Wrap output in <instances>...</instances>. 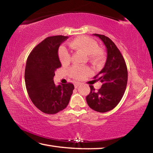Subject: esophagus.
Here are the masks:
<instances>
[{
	"instance_id": "obj_1",
	"label": "esophagus",
	"mask_w": 153,
	"mask_h": 153,
	"mask_svg": "<svg viewBox=\"0 0 153 153\" xmlns=\"http://www.w3.org/2000/svg\"><path fill=\"white\" fill-rule=\"evenodd\" d=\"M79 84H80V83H79V82H76V83H75V84H74L75 88H77L79 86Z\"/></svg>"
}]
</instances>
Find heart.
Listing matches in <instances>:
<instances>
[{
  "label": "heart",
  "instance_id": "1",
  "mask_svg": "<svg viewBox=\"0 0 153 153\" xmlns=\"http://www.w3.org/2000/svg\"><path fill=\"white\" fill-rule=\"evenodd\" d=\"M69 45L74 50L88 55L90 60L97 64L100 63L104 57L103 52L98 48L97 42L88 36H82L77 37L71 41ZM58 55L59 61L64 65L70 63L71 55L64 46H61L59 48ZM90 73V69L87 67L74 66L69 69L70 76L72 78L76 79H82Z\"/></svg>",
  "mask_w": 153,
  "mask_h": 153
}]
</instances>
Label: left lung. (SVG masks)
Returning a JSON list of instances; mask_svg holds the SVG:
<instances>
[{
    "label": "left lung",
    "instance_id": "left-lung-1",
    "mask_svg": "<svg viewBox=\"0 0 153 153\" xmlns=\"http://www.w3.org/2000/svg\"><path fill=\"white\" fill-rule=\"evenodd\" d=\"M107 48V58L103 68L94 79L100 80L102 86L97 91L90 86V92L86 102L92 109L105 113L113 109L122 98L128 82V69L120 51L107 36L94 33Z\"/></svg>",
    "mask_w": 153,
    "mask_h": 153
}]
</instances>
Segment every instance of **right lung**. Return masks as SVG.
I'll return each mask as SVG.
<instances>
[{"mask_svg":"<svg viewBox=\"0 0 153 153\" xmlns=\"http://www.w3.org/2000/svg\"><path fill=\"white\" fill-rule=\"evenodd\" d=\"M68 36H54L45 38L28 56L25 82L31 100L46 114H55L68 105L74 86L71 83L56 86L55 71L61 67L58 56L59 46Z\"/></svg>","mask_w":153,"mask_h":153,"instance_id":"add662e5","label":"right lung"}]
</instances>
